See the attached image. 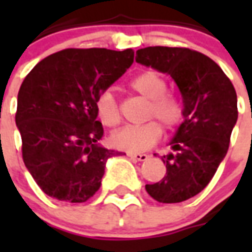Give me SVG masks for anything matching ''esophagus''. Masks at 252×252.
Here are the masks:
<instances>
[{"label":"esophagus","mask_w":252,"mask_h":252,"mask_svg":"<svg viewBox=\"0 0 252 252\" xmlns=\"http://www.w3.org/2000/svg\"><path fill=\"white\" fill-rule=\"evenodd\" d=\"M128 157L131 159H135V160H139V162H144V160H147L150 157H148L147 154H136V153H128Z\"/></svg>","instance_id":"1"}]
</instances>
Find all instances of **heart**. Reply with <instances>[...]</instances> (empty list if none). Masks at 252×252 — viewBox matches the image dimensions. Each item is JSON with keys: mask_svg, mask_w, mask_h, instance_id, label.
Returning <instances> with one entry per match:
<instances>
[{"mask_svg": "<svg viewBox=\"0 0 252 252\" xmlns=\"http://www.w3.org/2000/svg\"><path fill=\"white\" fill-rule=\"evenodd\" d=\"M129 88L148 99L147 119H155L166 129H174L180 126L185 106L178 94L167 90L166 78L154 70L137 74L129 81ZM95 112L98 120L105 126L115 128L121 123V112L117 99L110 90L99 93L95 101ZM162 137V126L156 121H148L142 126H128L112 135L110 140L116 148L129 153H143L155 146Z\"/></svg>", "mask_w": 252, "mask_h": 252, "instance_id": "obj_1", "label": "heart"}]
</instances>
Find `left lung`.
Instances as JSON below:
<instances>
[{
  "label": "left lung",
  "instance_id": "1",
  "mask_svg": "<svg viewBox=\"0 0 252 252\" xmlns=\"http://www.w3.org/2000/svg\"><path fill=\"white\" fill-rule=\"evenodd\" d=\"M136 62L167 72L180 89L185 120L170 142L175 154L164 155L166 175L146 185L154 200L174 204L189 200L211 182L227 155L238 120V97L220 66L184 47H146Z\"/></svg>",
  "mask_w": 252,
  "mask_h": 252
}]
</instances>
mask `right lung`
I'll return each mask as SVG.
<instances>
[{
    "mask_svg": "<svg viewBox=\"0 0 252 252\" xmlns=\"http://www.w3.org/2000/svg\"><path fill=\"white\" fill-rule=\"evenodd\" d=\"M133 62L131 48H67L44 58L21 83L16 124L23 160L52 198L85 202L101 186L105 163L117 155L99 146V93Z\"/></svg>",
    "mask_w": 252,
    "mask_h": 252,
    "instance_id": "right-lung-1",
    "label": "right lung"
}]
</instances>
